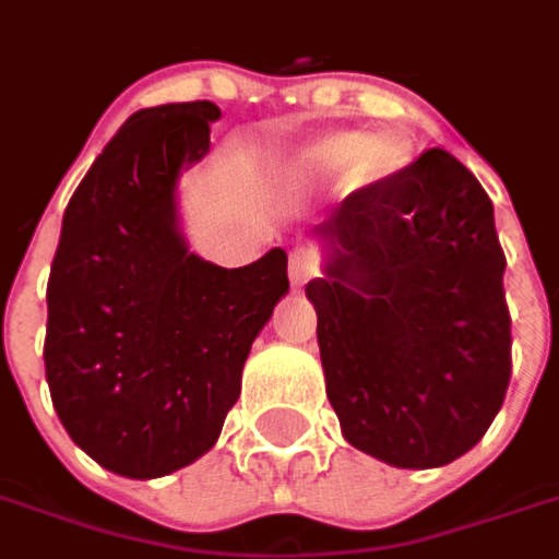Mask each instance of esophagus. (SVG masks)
Masks as SVG:
<instances>
[{"instance_id":"obj_1","label":"esophagus","mask_w":559,"mask_h":559,"mask_svg":"<svg viewBox=\"0 0 559 559\" xmlns=\"http://www.w3.org/2000/svg\"><path fill=\"white\" fill-rule=\"evenodd\" d=\"M320 272V263L311 251H293L290 254V281L299 287V284H308Z\"/></svg>"}]
</instances>
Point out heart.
<instances>
[{
	"label": "heart",
	"mask_w": 559,
	"mask_h": 559,
	"mask_svg": "<svg viewBox=\"0 0 559 559\" xmlns=\"http://www.w3.org/2000/svg\"><path fill=\"white\" fill-rule=\"evenodd\" d=\"M350 164L353 185L386 179L407 164V146L399 138H377L365 143L362 134H335L308 146L299 155V173L308 179H326Z\"/></svg>",
	"instance_id": "obj_1"
}]
</instances>
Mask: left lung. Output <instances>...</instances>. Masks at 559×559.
Wrapping results in <instances>:
<instances>
[{"instance_id": "1", "label": "left lung", "mask_w": 559, "mask_h": 559, "mask_svg": "<svg viewBox=\"0 0 559 559\" xmlns=\"http://www.w3.org/2000/svg\"><path fill=\"white\" fill-rule=\"evenodd\" d=\"M308 281L326 395L347 443L443 467L479 443L512 377L506 254L491 197L445 148L344 197Z\"/></svg>"}]
</instances>
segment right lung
<instances>
[{"instance_id": "1", "label": "right lung", "mask_w": 559, "mask_h": 559, "mask_svg": "<svg viewBox=\"0 0 559 559\" xmlns=\"http://www.w3.org/2000/svg\"><path fill=\"white\" fill-rule=\"evenodd\" d=\"M212 102L138 110L83 176L47 281L44 368L68 437L110 473L158 479L218 440L287 254L224 269L188 251L176 182L209 152Z\"/></svg>"}]
</instances>
